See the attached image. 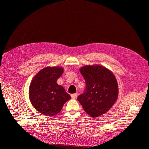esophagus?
Returning a JSON list of instances; mask_svg holds the SVG:
<instances>
[{
	"label": "esophagus",
	"instance_id": "1",
	"mask_svg": "<svg viewBox=\"0 0 149 149\" xmlns=\"http://www.w3.org/2000/svg\"><path fill=\"white\" fill-rule=\"evenodd\" d=\"M71 97L72 98H76L77 97V93H74V94H72L71 95Z\"/></svg>",
	"mask_w": 149,
	"mask_h": 149
}]
</instances>
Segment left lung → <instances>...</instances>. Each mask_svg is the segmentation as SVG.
Returning <instances> with one entry per match:
<instances>
[{
  "instance_id": "left-lung-1",
  "label": "left lung",
  "mask_w": 149,
  "mask_h": 149,
  "mask_svg": "<svg viewBox=\"0 0 149 149\" xmlns=\"http://www.w3.org/2000/svg\"><path fill=\"white\" fill-rule=\"evenodd\" d=\"M85 79L84 93L77 97L83 109L92 117L108 112L118 96V85L115 76L105 67L89 65L80 69Z\"/></svg>"
}]
</instances>
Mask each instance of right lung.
Here are the masks:
<instances>
[{
  "mask_svg": "<svg viewBox=\"0 0 149 149\" xmlns=\"http://www.w3.org/2000/svg\"><path fill=\"white\" fill-rule=\"evenodd\" d=\"M63 72L61 67H46L38 72L30 85V102L44 116L56 115L64 103L71 98L63 86L56 83Z\"/></svg>",
  "mask_w": 149,
  "mask_h": 149,
  "instance_id": "right-lung-1",
  "label": "right lung"
}]
</instances>
